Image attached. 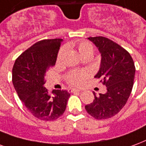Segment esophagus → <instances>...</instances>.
I'll return each mask as SVG.
<instances>
[{
	"mask_svg": "<svg viewBox=\"0 0 146 146\" xmlns=\"http://www.w3.org/2000/svg\"><path fill=\"white\" fill-rule=\"evenodd\" d=\"M80 89H68V92L70 93H72V92H80Z\"/></svg>",
	"mask_w": 146,
	"mask_h": 146,
	"instance_id": "obj_1",
	"label": "esophagus"
}]
</instances>
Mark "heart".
I'll return each mask as SVG.
<instances>
[{"label": "heart", "instance_id": "obj_1", "mask_svg": "<svg viewBox=\"0 0 146 146\" xmlns=\"http://www.w3.org/2000/svg\"><path fill=\"white\" fill-rule=\"evenodd\" d=\"M78 50L82 57L86 56H92L93 54V46L89 42L82 41L78 43ZM66 47L63 46L60 49L57 54V62H60L63 59V57L65 54ZM87 77V72H79V71H73L66 75L67 82L72 86H81Z\"/></svg>", "mask_w": 146, "mask_h": 146}]
</instances>
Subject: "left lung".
<instances>
[{"label": "left lung", "instance_id": "8db88e82", "mask_svg": "<svg viewBox=\"0 0 146 146\" xmlns=\"http://www.w3.org/2000/svg\"><path fill=\"white\" fill-rule=\"evenodd\" d=\"M99 49L102 59L95 76L107 86L105 94L93 95L95 100L86 105L87 113L97 120L107 119L120 112L132 90L135 67L132 57L121 46L104 36L89 37Z\"/></svg>", "mask_w": 146, "mask_h": 146}]
</instances>
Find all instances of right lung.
Instances as JSON below:
<instances>
[{
    "label": "right lung",
    "mask_w": 146,
    "mask_h": 146,
    "mask_svg": "<svg viewBox=\"0 0 146 146\" xmlns=\"http://www.w3.org/2000/svg\"><path fill=\"white\" fill-rule=\"evenodd\" d=\"M61 39H42L24 51L12 68V82L19 99L29 112L41 121L57 120L63 115L70 93L50 92L44 87L45 75L54 67Z\"/></svg>",
    "instance_id": "right-lung-1"
}]
</instances>
